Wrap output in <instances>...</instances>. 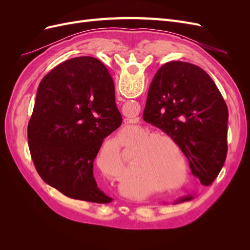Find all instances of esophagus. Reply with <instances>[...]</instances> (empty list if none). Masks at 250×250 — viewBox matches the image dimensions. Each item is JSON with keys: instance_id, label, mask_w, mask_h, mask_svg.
Returning <instances> with one entry per match:
<instances>
[{"instance_id": "34e87169", "label": "esophagus", "mask_w": 250, "mask_h": 250, "mask_svg": "<svg viewBox=\"0 0 250 250\" xmlns=\"http://www.w3.org/2000/svg\"><path fill=\"white\" fill-rule=\"evenodd\" d=\"M124 131L125 132H129V131H133V132H137V133H139L140 131H141V129L140 128L138 127V126H130V125H126V126H124Z\"/></svg>"}]
</instances>
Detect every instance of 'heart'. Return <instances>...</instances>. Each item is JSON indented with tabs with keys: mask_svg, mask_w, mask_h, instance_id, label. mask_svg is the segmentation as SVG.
<instances>
[{
	"mask_svg": "<svg viewBox=\"0 0 250 250\" xmlns=\"http://www.w3.org/2000/svg\"><path fill=\"white\" fill-rule=\"evenodd\" d=\"M116 65L117 74H104L95 88L104 108L113 113L120 106L123 86L134 84L130 96L137 100L126 103L120 112L128 123L146 117L148 108L156 117L168 115L186 95L188 72L184 65L165 63L163 58L141 50L124 53L117 58Z\"/></svg>",
	"mask_w": 250,
	"mask_h": 250,
	"instance_id": "heart-1",
	"label": "heart"
}]
</instances>
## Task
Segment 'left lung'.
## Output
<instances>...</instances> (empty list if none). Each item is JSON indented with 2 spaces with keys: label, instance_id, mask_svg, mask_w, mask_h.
<instances>
[{
  "label": "left lung",
  "instance_id": "8db88e82",
  "mask_svg": "<svg viewBox=\"0 0 250 250\" xmlns=\"http://www.w3.org/2000/svg\"><path fill=\"white\" fill-rule=\"evenodd\" d=\"M221 83L196 67L178 106L147 131L157 176L171 188L203 183L228 148L229 111Z\"/></svg>",
  "mask_w": 250,
  "mask_h": 250
}]
</instances>
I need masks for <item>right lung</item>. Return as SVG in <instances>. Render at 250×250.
Here are the masks:
<instances>
[{
	"instance_id": "obj_1",
	"label": "right lung",
	"mask_w": 250,
	"mask_h": 250,
	"mask_svg": "<svg viewBox=\"0 0 250 250\" xmlns=\"http://www.w3.org/2000/svg\"><path fill=\"white\" fill-rule=\"evenodd\" d=\"M99 53L71 55L43 73L28 123L41 172L80 196L97 193L107 180L122 123L103 108L96 93Z\"/></svg>"
}]
</instances>
